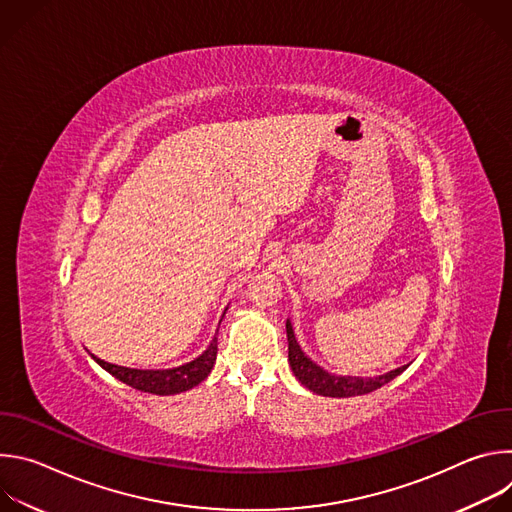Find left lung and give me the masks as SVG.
Listing matches in <instances>:
<instances>
[{
    "mask_svg": "<svg viewBox=\"0 0 512 512\" xmlns=\"http://www.w3.org/2000/svg\"><path fill=\"white\" fill-rule=\"evenodd\" d=\"M287 330V358H289V367L298 377V381L308 387L310 391L322 395V397H356V395H367L371 391L381 389L383 385L391 383L395 377H399L409 364L405 367H399L395 371H389L379 377H342V375H332L324 371L318 364L300 348L294 328H291V322H285Z\"/></svg>",
    "mask_w": 512,
    "mask_h": 512,
    "instance_id": "obj_1",
    "label": "left lung"
}]
</instances>
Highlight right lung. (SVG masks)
<instances>
[{"label":"right lung","instance_id":"right-lung-1","mask_svg":"<svg viewBox=\"0 0 512 512\" xmlns=\"http://www.w3.org/2000/svg\"><path fill=\"white\" fill-rule=\"evenodd\" d=\"M218 332V330H216ZM216 336L212 338V342L208 344V348L194 358L192 362L182 364V367L176 369H166V371H141V369H127V367H119V364H111L105 362L97 356H93L101 367L111 373L115 379H119L121 383L143 391V393H154V395H176V393H184L196 385H200L208 373L214 367L216 360Z\"/></svg>","mask_w":512,"mask_h":512}]
</instances>
